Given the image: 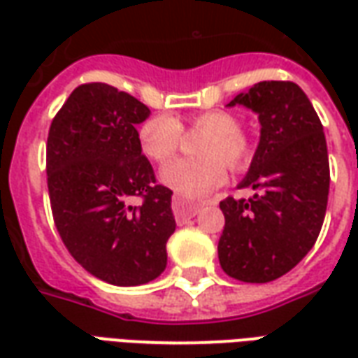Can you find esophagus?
Here are the masks:
<instances>
[{
	"label": "esophagus",
	"instance_id": "1",
	"mask_svg": "<svg viewBox=\"0 0 358 358\" xmlns=\"http://www.w3.org/2000/svg\"><path fill=\"white\" fill-rule=\"evenodd\" d=\"M199 209H201L199 203H189L186 199L178 197V195L172 197V210H174V217L178 218V220H186V218L195 217L199 213Z\"/></svg>",
	"mask_w": 358,
	"mask_h": 358
}]
</instances>
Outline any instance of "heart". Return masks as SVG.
I'll use <instances>...</instances> for the list:
<instances>
[{
	"label": "heart",
	"mask_w": 358,
	"mask_h": 358,
	"mask_svg": "<svg viewBox=\"0 0 358 358\" xmlns=\"http://www.w3.org/2000/svg\"><path fill=\"white\" fill-rule=\"evenodd\" d=\"M189 124L194 130L207 134L197 148L201 159L172 161L161 169V182L184 197H201L226 180V166L222 161L232 171H241L251 159V148L240 132V118L228 110H203L189 118ZM182 136V124L166 113L145 118L138 130L141 151L155 163H164L174 157Z\"/></svg>",
	"instance_id": "b5f03b06"
}]
</instances>
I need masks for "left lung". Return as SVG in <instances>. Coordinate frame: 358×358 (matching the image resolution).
<instances>
[{
  "instance_id": "left-lung-1",
  "label": "left lung",
  "mask_w": 358,
  "mask_h": 358,
  "mask_svg": "<svg viewBox=\"0 0 358 358\" xmlns=\"http://www.w3.org/2000/svg\"><path fill=\"white\" fill-rule=\"evenodd\" d=\"M243 105L261 122V138L245 178L249 199L220 201L224 230L218 261L228 276L264 284L299 263L322 228L330 164L324 128L305 92L282 80H264L238 94L228 107Z\"/></svg>"
}]
</instances>
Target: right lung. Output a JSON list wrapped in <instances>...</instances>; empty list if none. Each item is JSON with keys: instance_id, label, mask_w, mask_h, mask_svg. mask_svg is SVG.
<instances>
[{"instance_id": "1", "label": "right lung", "mask_w": 358, "mask_h": 358, "mask_svg": "<svg viewBox=\"0 0 358 358\" xmlns=\"http://www.w3.org/2000/svg\"><path fill=\"white\" fill-rule=\"evenodd\" d=\"M151 110L109 84H82L48 136V187L61 240L90 274L148 284L166 268L172 192L155 184L136 126ZM141 196L140 206H132Z\"/></svg>"}]
</instances>
